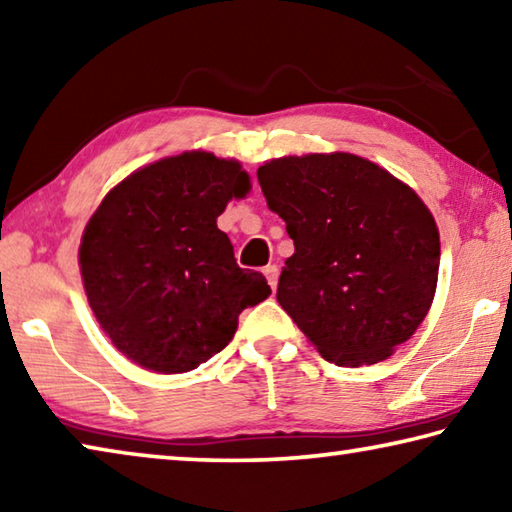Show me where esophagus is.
<instances>
[{"mask_svg": "<svg viewBox=\"0 0 512 512\" xmlns=\"http://www.w3.org/2000/svg\"><path fill=\"white\" fill-rule=\"evenodd\" d=\"M264 275H266L268 284H271V289L275 291V289H277V277H280V268H277L275 264H268V266L264 268Z\"/></svg>", "mask_w": 512, "mask_h": 512, "instance_id": "1", "label": "esophagus"}]
</instances>
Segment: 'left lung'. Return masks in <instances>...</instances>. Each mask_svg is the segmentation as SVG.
I'll list each match as a JSON object with an SVG mask.
<instances>
[{"label":"left lung","mask_w":512,"mask_h":512,"mask_svg":"<svg viewBox=\"0 0 512 512\" xmlns=\"http://www.w3.org/2000/svg\"><path fill=\"white\" fill-rule=\"evenodd\" d=\"M257 180L296 246L277 284L282 309L336 366L391 357L436 293L440 237L429 207L352 153L277 158Z\"/></svg>","instance_id":"1"}]
</instances>
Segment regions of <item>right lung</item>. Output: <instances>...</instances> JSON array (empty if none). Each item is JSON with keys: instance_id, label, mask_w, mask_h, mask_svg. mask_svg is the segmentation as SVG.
Masks as SVG:
<instances>
[{"instance_id": "right-lung-1", "label": "right lung", "mask_w": 512, "mask_h": 512, "mask_svg": "<svg viewBox=\"0 0 512 512\" xmlns=\"http://www.w3.org/2000/svg\"><path fill=\"white\" fill-rule=\"evenodd\" d=\"M248 192L237 160L187 151L137 169L92 214L79 248L83 287L103 332L137 366L198 368L232 341L241 311L271 296L216 228L228 201Z\"/></svg>"}]
</instances>
